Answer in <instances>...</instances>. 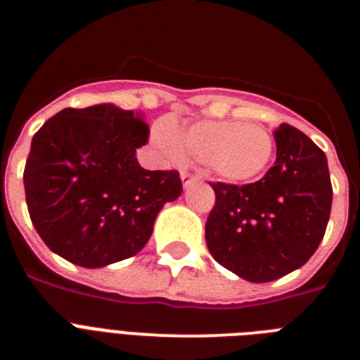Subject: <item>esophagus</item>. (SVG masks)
I'll return each mask as SVG.
<instances>
[{"mask_svg":"<svg viewBox=\"0 0 360 360\" xmlns=\"http://www.w3.org/2000/svg\"><path fill=\"white\" fill-rule=\"evenodd\" d=\"M180 178H182L184 187H189V186H193L195 182H198V176L193 173H189V171H182V173H180Z\"/></svg>","mask_w":360,"mask_h":360,"instance_id":"1","label":"esophagus"}]
</instances>
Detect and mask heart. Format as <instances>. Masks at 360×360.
Returning a JSON list of instances; mask_svg holds the SVG:
<instances>
[{
    "instance_id": "heart-1",
    "label": "heart",
    "mask_w": 360,
    "mask_h": 360,
    "mask_svg": "<svg viewBox=\"0 0 360 360\" xmlns=\"http://www.w3.org/2000/svg\"><path fill=\"white\" fill-rule=\"evenodd\" d=\"M151 141L167 162L178 164L189 151L216 176L234 184L262 176L274 157L272 135L263 126L238 120H200L182 131L169 120H158Z\"/></svg>"
}]
</instances>
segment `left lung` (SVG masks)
<instances>
[{
    "instance_id": "1",
    "label": "left lung",
    "mask_w": 360,
    "mask_h": 360,
    "mask_svg": "<svg viewBox=\"0 0 360 360\" xmlns=\"http://www.w3.org/2000/svg\"><path fill=\"white\" fill-rule=\"evenodd\" d=\"M276 162L245 186L211 182L216 202L205 241L216 262L240 278L266 283L303 266L319 247L332 209L323 149L290 124L274 131Z\"/></svg>"
}]
</instances>
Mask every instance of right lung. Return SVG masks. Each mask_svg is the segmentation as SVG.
Wrapping results in <instances>:
<instances>
[{
  "instance_id": "obj_1",
  "label": "right lung",
  "mask_w": 360,
  "mask_h": 360,
  "mask_svg": "<svg viewBox=\"0 0 360 360\" xmlns=\"http://www.w3.org/2000/svg\"><path fill=\"white\" fill-rule=\"evenodd\" d=\"M149 126L113 104L65 108L34 135L25 165L32 224L52 252L86 269L144 249L180 173L142 169L135 153Z\"/></svg>"
}]
</instances>
